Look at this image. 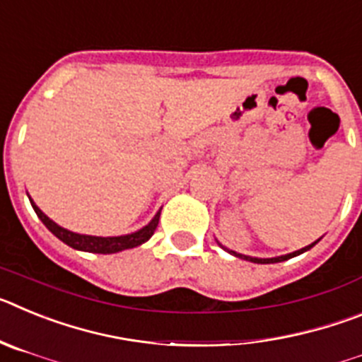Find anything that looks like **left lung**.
Masks as SVG:
<instances>
[{
    "instance_id": "left-lung-1",
    "label": "left lung",
    "mask_w": 362,
    "mask_h": 362,
    "mask_svg": "<svg viewBox=\"0 0 362 362\" xmlns=\"http://www.w3.org/2000/svg\"><path fill=\"white\" fill-rule=\"evenodd\" d=\"M319 241V239H317ZM315 241V243H317ZM315 243H312V245H308V246H305V248H300V250H297V252H293V254H288V255H281V257H272V259H257V257H248V255H241V254H235V252H232L233 255H235V257H241V259H246V261H252V263H259V264H270V263H281V261H286V259H290V257H296V255H299V254H303V252H306V250H310V248H312L313 245H315Z\"/></svg>"
}]
</instances>
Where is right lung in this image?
I'll list each match as a JSON object with an SVG mask.
<instances>
[{
    "mask_svg": "<svg viewBox=\"0 0 362 362\" xmlns=\"http://www.w3.org/2000/svg\"><path fill=\"white\" fill-rule=\"evenodd\" d=\"M32 209L36 210L37 217L43 221V225L47 226L57 239H62L63 243H66V245L76 248V250L94 252V254H116V252L136 248V246L143 245V243L148 241V239L152 238L159 223L158 212L148 225H146L145 228L139 230V232L129 233V235H119V238H95V235H81V233H74L70 232V230L62 228V226L56 225L52 219H49V217L45 216L34 203H32Z\"/></svg>",
    "mask_w": 362,
    "mask_h": 362,
    "instance_id": "right-lung-1",
    "label": "right lung"
}]
</instances>
